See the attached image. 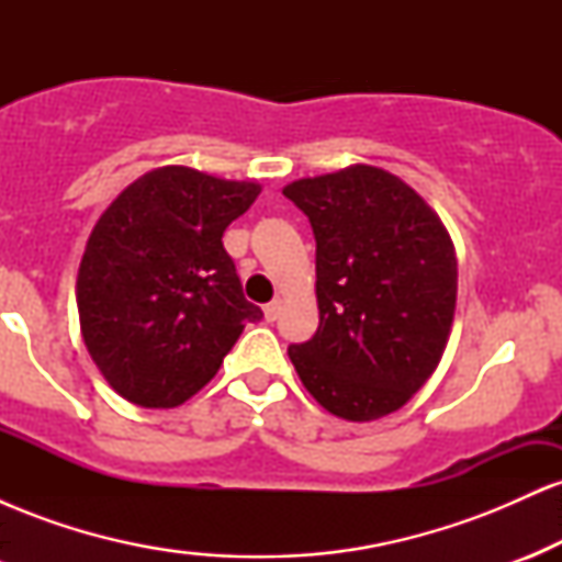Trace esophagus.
Instances as JSON below:
<instances>
[{
	"instance_id": "1",
	"label": "esophagus",
	"mask_w": 562,
	"mask_h": 562,
	"mask_svg": "<svg viewBox=\"0 0 562 562\" xmlns=\"http://www.w3.org/2000/svg\"><path fill=\"white\" fill-rule=\"evenodd\" d=\"M280 308H282V303H280V301L267 303V306H263V319H267V322H274L277 317H280Z\"/></svg>"
}]
</instances>
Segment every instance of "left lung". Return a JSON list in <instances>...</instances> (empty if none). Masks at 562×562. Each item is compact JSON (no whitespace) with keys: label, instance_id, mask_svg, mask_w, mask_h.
<instances>
[{"label":"left lung","instance_id":"8db88e82","mask_svg":"<svg viewBox=\"0 0 562 562\" xmlns=\"http://www.w3.org/2000/svg\"><path fill=\"white\" fill-rule=\"evenodd\" d=\"M317 240L319 327L288 357L335 417L370 423L428 383L449 344L457 254L447 227L396 173L353 164L282 187Z\"/></svg>","mask_w":562,"mask_h":562}]
</instances>
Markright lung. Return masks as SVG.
<instances>
[{
    "label": "right lung",
    "mask_w": 562,
    "mask_h": 562,
    "mask_svg": "<svg viewBox=\"0 0 562 562\" xmlns=\"http://www.w3.org/2000/svg\"><path fill=\"white\" fill-rule=\"evenodd\" d=\"M261 184L190 166L142 173L89 232L79 277L81 338L108 385L145 409L184 404L216 375L261 308L245 301L224 229Z\"/></svg>",
    "instance_id": "right-lung-1"
}]
</instances>
